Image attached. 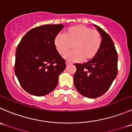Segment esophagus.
<instances>
[{
    "label": "esophagus",
    "mask_w": 132,
    "mask_h": 132,
    "mask_svg": "<svg viewBox=\"0 0 132 132\" xmlns=\"http://www.w3.org/2000/svg\"><path fill=\"white\" fill-rule=\"evenodd\" d=\"M66 65L71 64V62H69V61H66Z\"/></svg>",
    "instance_id": "34e87169"
}]
</instances>
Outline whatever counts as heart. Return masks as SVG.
Segmentation results:
<instances>
[{"label": "heart", "instance_id": "1", "mask_svg": "<svg viewBox=\"0 0 132 132\" xmlns=\"http://www.w3.org/2000/svg\"><path fill=\"white\" fill-rule=\"evenodd\" d=\"M102 36L97 30L84 25H77L66 29L62 35H57L54 45L61 55L67 53L70 50L73 51L65 56L71 61L83 62L94 58L101 49Z\"/></svg>", "mask_w": 132, "mask_h": 132}]
</instances>
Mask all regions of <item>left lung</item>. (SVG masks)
<instances>
[{
	"label": "left lung",
	"instance_id": "1",
	"mask_svg": "<svg viewBox=\"0 0 132 132\" xmlns=\"http://www.w3.org/2000/svg\"><path fill=\"white\" fill-rule=\"evenodd\" d=\"M97 30L103 38L97 55L84 64L75 63L74 85L81 95L88 98L100 97L110 88L118 71L117 52L112 38L100 27Z\"/></svg>",
	"mask_w": 132,
	"mask_h": 132
}]
</instances>
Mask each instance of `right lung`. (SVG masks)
Returning <instances> with one entry per match:
<instances>
[{
  "label": "right lung",
  "mask_w": 132,
  "mask_h": 132,
  "mask_svg": "<svg viewBox=\"0 0 132 132\" xmlns=\"http://www.w3.org/2000/svg\"><path fill=\"white\" fill-rule=\"evenodd\" d=\"M62 24L36 27L22 38L15 53V73L22 88L35 96L48 94L57 86L66 61L57 52L54 40Z\"/></svg>",
  "instance_id": "obj_1"
}]
</instances>
